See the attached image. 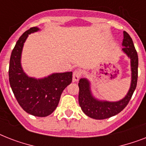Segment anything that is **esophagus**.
Returning <instances> with one entry per match:
<instances>
[{"instance_id": "1", "label": "esophagus", "mask_w": 146, "mask_h": 146, "mask_svg": "<svg viewBox=\"0 0 146 146\" xmlns=\"http://www.w3.org/2000/svg\"><path fill=\"white\" fill-rule=\"evenodd\" d=\"M80 76H81V73L80 70H75L73 72V82H77L78 80H80Z\"/></svg>"}]
</instances>
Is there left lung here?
<instances>
[{
	"label": "left lung",
	"instance_id": "1",
	"mask_svg": "<svg viewBox=\"0 0 146 146\" xmlns=\"http://www.w3.org/2000/svg\"><path fill=\"white\" fill-rule=\"evenodd\" d=\"M122 51L130 59L131 82L127 94L117 102H109L99 100L92 95L91 83L86 78H81L79 82V103L82 111L88 117L96 120H103L111 117L123 111L129 103V100L136 88L138 79V54L136 52L131 37L123 31Z\"/></svg>",
	"mask_w": 146,
	"mask_h": 146
}]
</instances>
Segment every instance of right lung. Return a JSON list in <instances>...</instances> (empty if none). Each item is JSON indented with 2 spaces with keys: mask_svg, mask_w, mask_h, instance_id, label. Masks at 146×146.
<instances>
[{
  "mask_svg": "<svg viewBox=\"0 0 146 146\" xmlns=\"http://www.w3.org/2000/svg\"><path fill=\"white\" fill-rule=\"evenodd\" d=\"M33 27L23 34L12 50L9 66V81L12 91L24 111L35 117H47L58 105L62 92L72 82L73 72L54 73L46 77L29 76L22 67L24 43L31 33L39 31Z\"/></svg>",
  "mask_w": 146,
  "mask_h": 146,
  "instance_id": "add662e5",
  "label": "right lung"
}]
</instances>
